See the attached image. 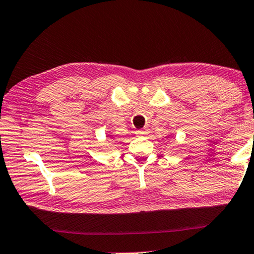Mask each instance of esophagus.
Returning a JSON list of instances; mask_svg holds the SVG:
<instances>
[{"label":"esophagus","instance_id":"1","mask_svg":"<svg viewBox=\"0 0 254 254\" xmlns=\"http://www.w3.org/2000/svg\"><path fill=\"white\" fill-rule=\"evenodd\" d=\"M148 133V131L146 129H143V130H138L136 131V134L137 136H146V134Z\"/></svg>","mask_w":254,"mask_h":254}]
</instances>
